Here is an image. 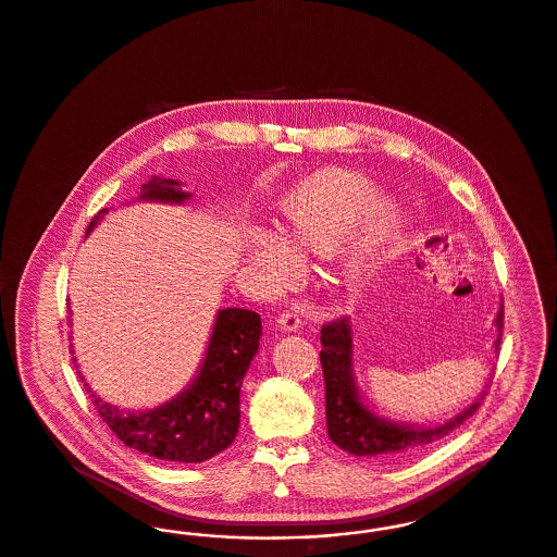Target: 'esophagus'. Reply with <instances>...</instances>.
Wrapping results in <instances>:
<instances>
[{
    "label": "esophagus",
    "instance_id": "34e87169",
    "mask_svg": "<svg viewBox=\"0 0 557 557\" xmlns=\"http://www.w3.org/2000/svg\"><path fill=\"white\" fill-rule=\"evenodd\" d=\"M277 323H280L282 330L294 332V330L300 327V315H298L296 309H286V311H282V315L277 318Z\"/></svg>",
    "mask_w": 557,
    "mask_h": 557
}]
</instances>
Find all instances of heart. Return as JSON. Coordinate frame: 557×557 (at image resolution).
<instances>
[{
  "label": "heart",
  "instance_id": "1",
  "mask_svg": "<svg viewBox=\"0 0 557 557\" xmlns=\"http://www.w3.org/2000/svg\"><path fill=\"white\" fill-rule=\"evenodd\" d=\"M380 196L363 186H346L319 194L298 205L292 212L286 242L298 257H325L345 248L355 238L361 223L380 209ZM407 232V219L400 212H384L359 246L350 271L366 277L382 261L397 255ZM255 259L265 267L273 282H284L290 271L286 244L271 234H259L252 244Z\"/></svg>",
  "mask_w": 557,
  "mask_h": 557
}]
</instances>
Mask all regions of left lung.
Instances as JSON below:
<instances>
[{
	"mask_svg": "<svg viewBox=\"0 0 557 557\" xmlns=\"http://www.w3.org/2000/svg\"><path fill=\"white\" fill-rule=\"evenodd\" d=\"M497 343L502 345L504 336V305L497 313ZM321 345L319 355L323 380H325V420L327 434L332 443L341 449L348 450L359 457L371 459H398L413 455L418 450L434 445L436 441L449 436L455 428L472 418L488 393L486 391L459 416H455L445 424L434 428H407L375 418L357 397V388L352 382V343H350V325L348 319L336 318L321 327Z\"/></svg>",
	"mask_w": 557,
	"mask_h": 557,
	"instance_id": "1",
	"label": "left lung"
}]
</instances>
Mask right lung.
Here are the masks:
<instances>
[{
	"mask_svg": "<svg viewBox=\"0 0 557 557\" xmlns=\"http://www.w3.org/2000/svg\"><path fill=\"white\" fill-rule=\"evenodd\" d=\"M187 196L175 180L154 177L141 186V198L148 200L184 202ZM104 212L91 219L87 234ZM261 330V318L255 311H219L205 363L184 395L144 413H125L94 397L96 411L116 438L139 453L182 463L211 459L238 434L242 377L257 355Z\"/></svg>",
	"mask_w": 557,
	"mask_h": 557,
	"instance_id": "obj_1",
	"label": "right lung"
}]
</instances>
